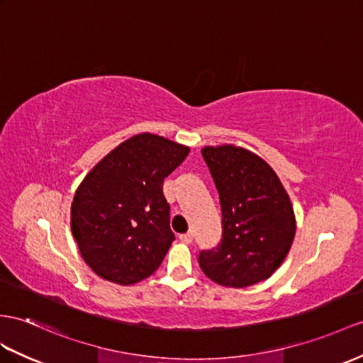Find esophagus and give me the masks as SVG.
Listing matches in <instances>:
<instances>
[{
	"label": "esophagus",
	"mask_w": 363,
	"mask_h": 363,
	"mask_svg": "<svg viewBox=\"0 0 363 363\" xmlns=\"http://www.w3.org/2000/svg\"><path fill=\"white\" fill-rule=\"evenodd\" d=\"M179 238L183 243H192L194 235H192V233H186V234H182Z\"/></svg>",
	"instance_id": "34e87169"
}]
</instances>
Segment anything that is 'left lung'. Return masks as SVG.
<instances>
[{
    "mask_svg": "<svg viewBox=\"0 0 363 363\" xmlns=\"http://www.w3.org/2000/svg\"><path fill=\"white\" fill-rule=\"evenodd\" d=\"M209 167L222 206V240L200 251L201 271L216 284L245 288L272 276L296 234L291 200L272 167L234 145L206 146Z\"/></svg>",
    "mask_w": 363,
    "mask_h": 363,
    "instance_id": "left-lung-1",
    "label": "left lung"
}]
</instances>
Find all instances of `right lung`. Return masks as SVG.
<instances>
[{
    "label": "right lung",
    "instance_id": "add662e5",
    "mask_svg": "<svg viewBox=\"0 0 363 363\" xmlns=\"http://www.w3.org/2000/svg\"><path fill=\"white\" fill-rule=\"evenodd\" d=\"M189 147L138 134L106 155L79 184L70 228L82 257L95 274L134 285L160 267L175 235L163 182Z\"/></svg>",
    "mask_w": 363,
    "mask_h": 363
}]
</instances>
